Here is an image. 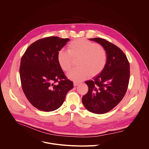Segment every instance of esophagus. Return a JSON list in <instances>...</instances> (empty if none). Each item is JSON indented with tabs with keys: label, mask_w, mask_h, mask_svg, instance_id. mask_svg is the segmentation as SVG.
Instances as JSON below:
<instances>
[{
	"label": "esophagus",
	"mask_w": 149,
	"mask_h": 149,
	"mask_svg": "<svg viewBox=\"0 0 149 149\" xmlns=\"http://www.w3.org/2000/svg\"><path fill=\"white\" fill-rule=\"evenodd\" d=\"M79 84H80L79 82H76V81H75V82H74V86L75 87H76V86H78V85H79Z\"/></svg>",
	"instance_id": "esophagus-1"
}]
</instances>
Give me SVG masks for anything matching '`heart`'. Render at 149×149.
<instances>
[{
    "mask_svg": "<svg viewBox=\"0 0 149 149\" xmlns=\"http://www.w3.org/2000/svg\"><path fill=\"white\" fill-rule=\"evenodd\" d=\"M67 48L68 51H58L57 60L62 70L69 72L72 68L74 59H78V67L68 75L72 80L81 81L89 75L95 77L104 70L107 64V52L94 42L79 38L71 42Z\"/></svg>",
    "mask_w": 149,
    "mask_h": 149,
    "instance_id": "obj_1",
    "label": "heart"
}]
</instances>
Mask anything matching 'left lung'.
<instances>
[{
	"instance_id": "obj_1",
	"label": "left lung",
	"mask_w": 149,
	"mask_h": 149,
	"mask_svg": "<svg viewBox=\"0 0 149 149\" xmlns=\"http://www.w3.org/2000/svg\"><path fill=\"white\" fill-rule=\"evenodd\" d=\"M101 44L107 53L104 70L93 80L87 81L88 93L82 98L87 110L95 114L109 112L122 100L129 86L130 63L118 47L104 39H90Z\"/></svg>"
}]
</instances>
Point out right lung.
Masks as SVG:
<instances>
[{"label": "right lung", "mask_w": 149, "mask_h": 149, "mask_svg": "<svg viewBox=\"0 0 149 149\" xmlns=\"http://www.w3.org/2000/svg\"><path fill=\"white\" fill-rule=\"evenodd\" d=\"M70 40L57 36L40 39L29 46L21 58L19 73L23 91L30 103L40 111L59 108L74 87L57 60L58 51Z\"/></svg>", "instance_id": "right-lung-1"}]
</instances>
